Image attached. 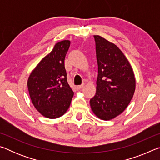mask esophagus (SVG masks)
Here are the masks:
<instances>
[{
	"mask_svg": "<svg viewBox=\"0 0 160 160\" xmlns=\"http://www.w3.org/2000/svg\"><path fill=\"white\" fill-rule=\"evenodd\" d=\"M84 86H85V83H82V85L77 86V89H78V90H81V89H82Z\"/></svg>",
	"mask_w": 160,
	"mask_h": 160,
	"instance_id": "34e87169",
	"label": "esophagus"
}]
</instances>
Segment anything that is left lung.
Segmentation results:
<instances>
[{
    "instance_id": "1",
    "label": "left lung",
    "mask_w": 160,
    "mask_h": 160,
    "mask_svg": "<svg viewBox=\"0 0 160 160\" xmlns=\"http://www.w3.org/2000/svg\"><path fill=\"white\" fill-rule=\"evenodd\" d=\"M98 76L97 92L90 99L94 114L102 120H111L128 107L135 90L131 64L117 46L94 35Z\"/></svg>"
}]
</instances>
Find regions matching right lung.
<instances>
[{"label":"right lung","mask_w":160,"mask_h":160,"mask_svg":"<svg viewBox=\"0 0 160 160\" xmlns=\"http://www.w3.org/2000/svg\"><path fill=\"white\" fill-rule=\"evenodd\" d=\"M70 44L68 40L56 43L28 78V87L32 104L42 115L48 118L63 116L73 97L64 66Z\"/></svg>","instance_id":"right-lung-1"}]
</instances>
